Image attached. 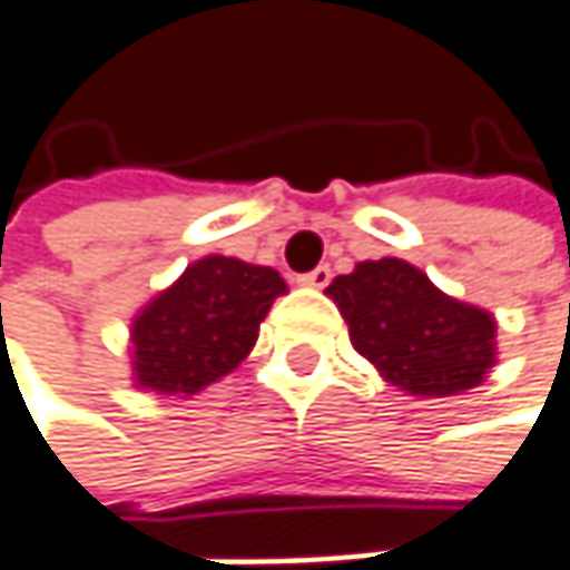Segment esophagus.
<instances>
[{"label":"esophagus","instance_id":"34e87169","mask_svg":"<svg viewBox=\"0 0 570 570\" xmlns=\"http://www.w3.org/2000/svg\"><path fill=\"white\" fill-rule=\"evenodd\" d=\"M296 281H299L303 286H316V289H323V286L333 281V271H330L326 264H320L316 271H309V274H299Z\"/></svg>","mask_w":570,"mask_h":570}]
</instances>
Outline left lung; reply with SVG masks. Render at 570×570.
<instances>
[{
  "mask_svg": "<svg viewBox=\"0 0 570 570\" xmlns=\"http://www.w3.org/2000/svg\"><path fill=\"white\" fill-rule=\"evenodd\" d=\"M326 293L360 356L412 396H455L479 386L495 363V320L445 296L405 261H366Z\"/></svg>",
  "mask_w": 570,
  "mask_h": 570,
  "instance_id": "1",
  "label": "left lung"
}]
</instances>
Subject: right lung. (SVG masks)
<instances>
[{
	"label": "right lung",
	"mask_w": 570,
	"mask_h": 570,
	"mask_svg": "<svg viewBox=\"0 0 570 570\" xmlns=\"http://www.w3.org/2000/svg\"><path fill=\"white\" fill-rule=\"evenodd\" d=\"M286 293L284 277L234 257H204L135 320L138 386L197 393L227 376L257 343L261 320Z\"/></svg>",
	"instance_id": "obj_1"
}]
</instances>
